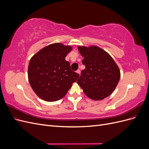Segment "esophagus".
Segmentation results:
<instances>
[{
    "label": "esophagus",
    "mask_w": 149,
    "mask_h": 149,
    "mask_svg": "<svg viewBox=\"0 0 149 149\" xmlns=\"http://www.w3.org/2000/svg\"><path fill=\"white\" fill-rule=\"evenodd\" d=\"M80 70H78L77 71H76V73H77L78 74H80Z\"/></svg>",
    "instance_id": "obj_1"
}]
</instances>
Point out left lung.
<instances>
[{"instance_id": "obj_1", "label": "left lung", "mask_w": 149, "mask_h": 149, "mask_svg": "<svg viewBox=\"0 0 149 149\" xmlns=\"http://www.w3.org/2000/svg\"><path fill=\"white\" fill-rule=\"evenodd\" d=\"M83 57L82 63L86 68L77 83L86 95L93 100H102L113 92L120 79L118 66L112 57L102 49L96 46L79 47Z\"/></svg>"}]
</instances>
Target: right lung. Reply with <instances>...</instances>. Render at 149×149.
<instances>
[{"label":"right lung","mask_w":149,"mask_h":149,"mask_svg":"<svg viewBox=\"0 0 149 149\" xmlns=\"http://www.w3.org/2000/svg\"><path fill=\"white\" fill-rule=\"evenodd\" d=\"M71 47L60 43L49 45L30 59L28 77L31 88L42 100L53 102L61 100L79 74L72 71L65 57Z\"/></svg>","instance_id":"1"}]
</instances>
